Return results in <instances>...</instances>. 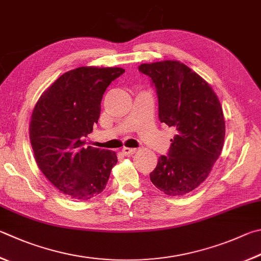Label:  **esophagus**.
<instances>
[{
  "mask_svg": "<svg viewBox=\"0 0 261 261\" xmlns=\"http://www.w3.org/2000/svg\"><path fill=\"white\" fill-rule=\"evenodd\" d=\"M137 148H129V147H124V148L122 149V153L124 154L125 156H130V155H134L135 153H137Z\"/></svg>",
  "mask_w": 261,
  "mask_h": 261,
  "instance_id": "1",
  "label": "esophagus"
}]
</instances>
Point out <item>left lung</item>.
I'll return each mask as SVG.
<instances>
[{
  "instance_id": "left-lung-1",
  "label": "left lung",
  "mask_w": 261,
  "mask_h": 261,
  "mask_svg": "<svg viewBox=\"0 0 261 261\" xmlns=\"http://www.w3.org/2000/svg\"><path fill=\"white\" fill-rule=\"evenodd\" d=\"M159 98V117L176 130L168 155L160 156L151 182L167 195L192 192L204 181L225 140V118L209 83L177 60L141 64Z\"/></svg>"
}]
</instances>
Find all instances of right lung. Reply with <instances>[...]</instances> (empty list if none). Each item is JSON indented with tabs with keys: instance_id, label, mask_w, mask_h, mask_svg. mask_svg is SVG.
<instances>
[{
	"instance_id": "add662e5",
	"label": "right lung",
	"mask_w": 261,
	"mask_h": 261,
	"mask_svg": "<svg viewBox=\"0 0 261 261\" xmlns=\"http://www.w3.org/2000/svg\"><path fill=\"white\" fill-rule=\"evenodd\" d=\"M124 73L120 67H79L61 75L33 110L30 139L46 179L76 200H90L105 189L117 163L115 151L85 147L100 116L108 85Z\"/></svg>"
}]
</instances>
